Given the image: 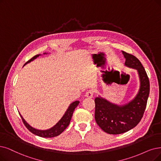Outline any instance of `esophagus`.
Instances as JSON below:
<instances>
[{"instance_id":"obj_1","label":"esophagus","mask_w":161,"mask_h":161,"mask_svg":"<svg viewBox=\"0 0 161 161\" xmlns=\"http://www.w3.org/2000/svg\"><path fill=\"white\" fill-rule=\"evenodd\" d=\"M93 94H94V91L93 90L91 89V90H88V91L86 92L85 96L87 98H92Z\"/></svg>"}]
</instances>
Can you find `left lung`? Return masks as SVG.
<instances>
[{"mask_svg": "<svg viewBox=\"0 0 161 161\" xmlns=\"http://www.w3.org/2000/svg\"><path fill=\"white\" fill-rule=\"evenodd\" d=\"M125 65L136 69L140 79V89L135 98L127 104L118 106L100 97L96 98L94 118L101 129L109 134L125 133L136 127L143 118L150 91V84L145 70L133 55L122 51Z\"/></svg>", "mask_w": 161, "mask_h": 161, "instance_id": "1", "label": "left lung"}]
</instances>
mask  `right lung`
I'll use <instances>...</instances> for the list:
<instances>
[{
	"instance_id": "obj_1",
	"label": "right lung",
	"mask_w": 161,
	"mask_h": 161,
	"mask_svg": "<svg viewBox=\"0 0 161 161\" xmlns=\"http://www.w3.org/2000/svg\"><path fill=\"white\" fill-rule=\"evenodd\" d=\"M40 55H36L32 57L31 59H30L27 63H25V64H26L28 63H30V61H33L34 59H36L37 57L39 56ZM79 101H75L73 102L72 104H70L69 107L68 108L67 110L66 111L65 114H64L62 118L59 121L58 123H57L55 125H54L53 127H51V129L47 130H36L34 128L31 127L29 124H28L25 121L24 119V118L22 117V115H20V116L22 118V121L24 124V125L26 127L27 129L31 132L32 133H34L37 136H40L42 137H47V138H50V137H54L56 136H58L59 135H60L64 130H65L67 126L69 125L70 121L71 119L72 115L73 114V112L75 110V108L79 105Z\"/></svg>"
}]
</instances>
